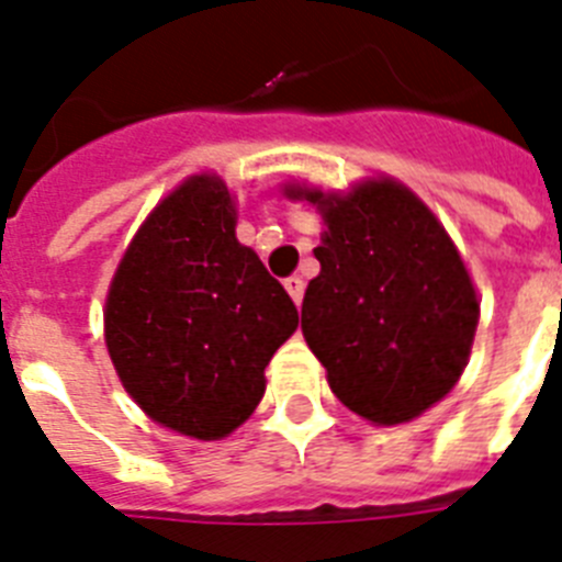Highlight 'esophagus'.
<instances>
[{"mask_svg":"<svg viewBox=\"0 0 562 562\" xmlns=\"http://www.w3.org/2000/svg\"><path fill=\"white\" fill-rule=\"evenodd\" d=\"M285 291H289L291 300L300 305L303 303V294H305V282L300 280V277H289V280H285Z\"/></svg>","mask_w":562,"mask_h":562,"instance_id":"34e87169","label":"esophagus"}]
</instances>
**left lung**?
<instances>
[{
    "label": "left lung",
    "instance_id": "8db88e82",
    "mask_svg": "<svg viewBox=\"0 0 562 562\" xmlns=\"http://www.w3.org/2000/svg\"><path fill=\"white\" fill-rule=\"evenodd\" d=\"M282 193L325 225L303 300V337L325 380L371 426L412 423L460 383L477 334V285L454 239L385 173L342 191L285 182Z\"/></svg>",
    "mask_w": 562,
    "mask_h": 562
}]
</instances>
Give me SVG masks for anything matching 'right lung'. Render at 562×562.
<instances>
[{
  "mask_svg": "<svg viewBox=\"0 0 562 562\" xmlns=\"http://www.w3.org/2000/svg\"><path fill=\"white\" fill-rule=\"evenodd\" d=\"M105 348L122 389L191 440L237 431L266 394V366L296 331L291 296L237 239V193L191 173L154 205L105 294Z\"/></svg>",
  "mask_w": 562,
  "mask_h": 562,
  "instance_id": "1",
  "label": "right lung"
}]
</instances>
